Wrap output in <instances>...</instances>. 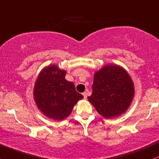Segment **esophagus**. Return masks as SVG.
Here are the masks:
<instances>
[{"label": "esophagus", "instance_id": "34e87169", "mask_svg": "<svg viewBox=\"0 0 159 159\" xmlns=\"http://www.w3.org/2000/svg\"><path fill=\"white\" fill-rule=\"evenodd\" d=\"M83 98H84L85 99H86V98H87V94H86V92H85V93H83Z\"/></svg>", "mask_w": 159, "mask_h": 159}]
</instances>
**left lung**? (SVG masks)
<instances>
[{
	"label": "left lung",
	"mask_w": 159,
	"mask_h": 159,
	"mask_svg": "<svg viewBox=\"0 0 159 159\" xmlns=\"http://www.w3.org/2000/svg\"><path fill=\"white\" fill-rule=\"evenodd\" d=\"M134 84L127 73L118 66H105L94 76L93 93L89 101L106 118L119 116L129 106Z\"/></svg>",
	"instance_id": "obj_1"
}]
</instances>
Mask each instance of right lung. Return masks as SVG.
<instances>
[{"label": "right lung", "mask_w": 159, "mask_h": 159, "mask_svg": "<svg viewBox=\"0 0 159 159\" xmlns=\"http://www.w3.org/2000/svg\"><path fill=\"white\" fill-rule=\"evenodd\" d=\"M66 72L56 66L45 68L39 74L34 89L37 106L46 116L63 120L71 113L78 101L83 98L72 82L65 80Z\"/></svg>", "instance_id": "add662e5"}]
</instances>
